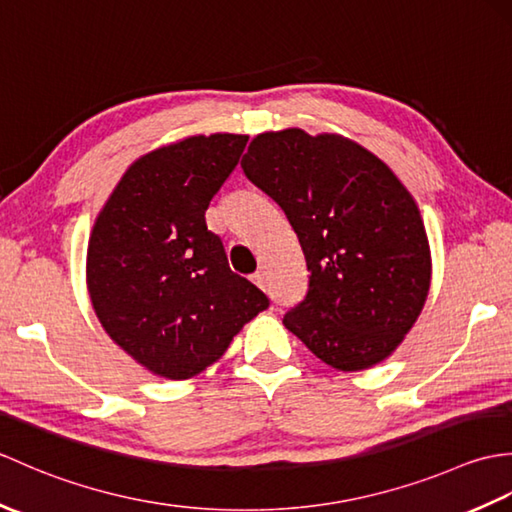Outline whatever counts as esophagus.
Here are the masks:
<instances>
[{
	"mask_svg": "<svg viewBox=\"0 0 512 512\" xmlns=\"http://www.w3.org/2000/svg\"><path fill=\"white\" fill-rule=\"evenodd\" d=\"M253 281H255V284H257L259 288L266 290V275L262 273V270H257V273L253 275Z\"/></svg>",
	"mask_w": 512,
	"mask_h": 512,
	"instance_id": "obj_1",
	"label": "esophagus"
}]
</instances>
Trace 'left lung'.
I'll return each mask as SVG.
<instances>
[{"instance_id":"8db88e82","label":"left lung","mask_w":512,"mask_h":512,"mask_svg":"<svg viewBox=\"0 0 512 512\" xmlns=\"http://www.w3.org/2000/svg\"><path fill=\"white\" fill-rule=\"evenodd\" d=\"M242 169L284 209L306 255L308 292L286 312V328L341 372L387 358L416 323L431 281L409 191L367 149L301 129L253 138Z\"/></svg>"}]
</instances>
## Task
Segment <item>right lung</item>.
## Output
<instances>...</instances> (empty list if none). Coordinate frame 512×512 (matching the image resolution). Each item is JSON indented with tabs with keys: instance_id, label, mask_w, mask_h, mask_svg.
<instances>
[{
	"instance_id": "obj_1",
	"label": "right lung",
	"mask_w": 512,
	"mask_h": 512,
	"mask_svg": "<svg viewBox=\"0 0 512 512\" xmlns=\"http://www.w3.org/2000/svg\"><path fill=\"white\" fill-rule=\"evenodd\" d=\"M248 136H193L138 158L96 217L88 288L116 345L171 380L220 358L270 306L228 268L222 237L206 226L213 195L237 167Z\"/></svg>"
}]
</instances>
